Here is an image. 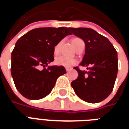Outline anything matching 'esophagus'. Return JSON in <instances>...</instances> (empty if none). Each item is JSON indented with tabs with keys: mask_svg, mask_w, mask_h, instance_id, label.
I'll return each mask as SVG.
<instances>
[{
	"mask_svg": "<svg viewBox=\"0 0 129 129\" xmlns=\"http://www.w3.org/2000/svg\"><path fill=\"white\" fill-rule=\"evenodd\" d=\"M69 70H70V69H68V68H66V72H69Z\"/></svg>",
	"mask_w": 129,
	"mask_h": 129,
	"instance_id": "1",
	"label": "esophagus"
}]
</instances>
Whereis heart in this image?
<instances>
[{"label": "heart", "mask_w": 129, "mask_h": 129, "mask_svg": "<svg viewBox=\"0 0 129 129\" xmlns=\"http://www.w3.org/2000/svg\"><path fill=\"white\" fill-rule=\"evenodd\" d=\"M82 43H84V41L80 39H74L73 40V44L76 50L78 49ZM60 44H61V43H59L54 48V53L55 54L59 53ZM54 63H55V64L59 66H63V67L69 68L75 66L77 63V61L74 58H70V57H67L65 56H59L56 57V59L54 60Z\"/></svg>", "instance_id": "1"}]
</instances>
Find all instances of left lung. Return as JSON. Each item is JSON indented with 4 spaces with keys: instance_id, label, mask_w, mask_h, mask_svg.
<instances>
[{
    "instance_id": "1",
    "label": "left lung",
    "mask_w": 129,
    "mask_h": 129,
    "mask_svg": "<svg viewBox=\"0 0 129 129\" xmlns=\"http://www.w3.org/2000/svg\"><path fill=\"white\" fill-rule=\"evenodd\" d=\"M71 33L85 43V54L80 65L88 71L75 69L78 77L71 86L79 98L89 103L105 100L113 89L118 70L117 52L109 40L86 27H70Z\"/></svg>"
}]
</instances>
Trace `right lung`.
<instances>
[{
    "instance_id": "right-lung-1",
    "label": "right lung",
    "mask_w": 129,
    "mask_h": 129,
    "mask_svg": "<svg viewBox=\"0 0 129 129\" xmlns=\"http://www.w3.org/2000/svg\"><path fill=\"white\" fill-rule=\"evenodd\" d=\"M71 34L70 27H41L30 30L17 41L12 52L11 73L16 88L23 97L29 100L46 97L57 78L66 73L63 66L48 65L54 61V46Z\"/></svg>"
}]
</instances>
